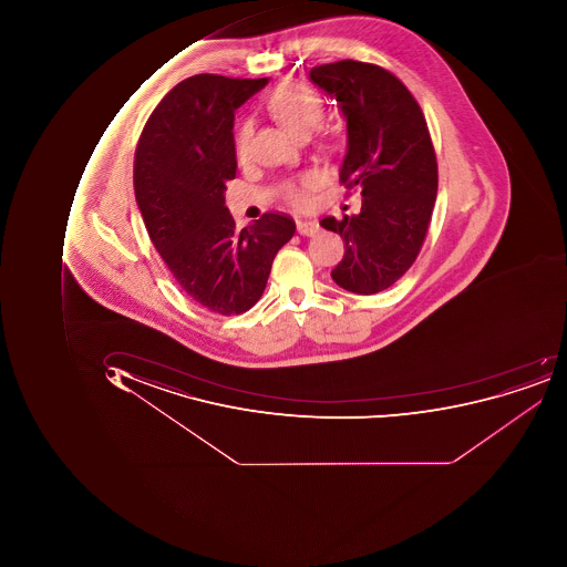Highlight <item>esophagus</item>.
I'll list each match as a JSON object with an SVG mask.
<instances>
[{
	"instance_id": "obj_1",
	"label": "esophagus",
	"mask_w": 567,
	"mask_h": 567,
	"mask_svg": "<svg viewBox=\"0 0 567 567\" xmlns=\"http://www.w3.org/2000/svg\"><path fill=\"white\" fill-rule=\"evenodd\" d=\"M298 234L305 237H313L319 234L320 226L317 221H297Z\"/></svg>"
}]
</instances>
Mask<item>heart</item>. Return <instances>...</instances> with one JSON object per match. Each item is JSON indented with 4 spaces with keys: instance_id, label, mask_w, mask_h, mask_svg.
<instances>
[{
    "instance_id": "b5f03b06",
    "label": "heart",
    "mask_w": 567,
    "mask_h": 567,
    "mask_svg": "<svg viewBox=\"0 0 567 567\" xmlns=\"http://www.w3.org/2000/svg\"><path fill=\"white\" fill-rule=\"evenodd\" d=\"M267 109L278 118L279 123L301 136L308 134L323 115V102L319 93L301 83L288 82L279 85L267 99ZM250 123L245 121L238 126L235 136V153L244 162L248 155V141H250ZM319 185V175L313 172L301 175L298 181L286 182L282 185V196L286 203L295 209H305L310 204V193Z\"/></svg>"
}]
</instances>
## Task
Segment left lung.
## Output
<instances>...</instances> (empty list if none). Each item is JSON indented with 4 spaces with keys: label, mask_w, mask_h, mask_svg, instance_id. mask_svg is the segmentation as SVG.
Listing matches in <instances>:
<instances>
[{
    "label": "left lung",
    "mask_w": 567,
    "mask_h": 567,
    "mask_svg": "<svg viewBox=\"0 0 567 567\" xmlns=\"http://www.w3.org/2000/svg\"><path fill=\"white\" fill-rule=\"evenodd\" d=\"M348 123L342 184L359 187L361 213L320 225L344 240L332 279L374 295L408 272L426 238L437 193V163L426 118L408 86L377 64L342 60L310 70Z\"/></svg>",
    "instance_id": "1"
}]
</instances>
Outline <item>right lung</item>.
<instances>
[{
	"label": "right lung",
	"instance_id": "obj_1",
	"mask_svg": "<svg viewBox=\"0 0 567 567\" xmlns=\"http://www.w3.org/2000/svg\"><path fill=\"white\" fill-rule=\"evenodd\" d=\"M267 79L194 74L146 121L134 156V194L153 245L185 295L213 313L240 315L262 297L276 254L297 226L266 213L238 231L225 206L237 174L235 111Z\"/></svg>",
	"mask_w": 567,
	"mask_h": 567
}]
</instances>
